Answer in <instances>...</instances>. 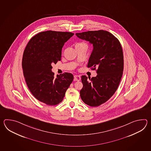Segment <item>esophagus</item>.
<instances>
[{
	"label": "esophagus",
	"instance_id": "obj_1",
	"mask_svg": "<svg viewBox=\"0 0 151 151\" xmlns=\"http://www.w3.org/2000/svg\"><path fill=\"white\" fill-rule=\"evenodd\" d=\"M74 80L76 81H80L81 80V77L80 76H78V75H75L74 76Z\"/></svg>",
	"mask_w": 151,
	"mask_h": 151
}]
</instances>
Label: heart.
Instances as JSON below:
<instances>
[{
    "mask_svg": "<svg viewBox=\"0 0 151 151\" xmlns=\"http://www.w3.org/2000/svg\"><path fill=\"white\" fill-rule=\"evenodd\" d=\"M83 44V43H79V44Z\"/></svg>",
    "mask_w": 151,
    "mask_h": 151,
    "instance_id": "1",
    "label": "heart"
}]
</instances>
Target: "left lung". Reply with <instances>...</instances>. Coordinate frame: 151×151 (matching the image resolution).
<instances>
[{
	"mask_svg": "<svg viewBox=\"0 0 151 151\" xmlns=\"http://www.w3.org/2000/svg\"><path fill=\"white\" fill-rule=\"evenodd\" d=\"M79 38L93 44V49L87 65L95 70L96 77L81 76L83 87L80 97L88 106L96 107L106 102L117 90L124 70V56L119 40L104 30L77 33Z\"/></svg>",
	"mask_w": 151,
	"mask_h": 151,
	"instance_id": "obj_1",
	"label": "left lung"
}]
</instances>
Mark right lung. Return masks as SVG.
Listing matches in <instances>:
<instances>
[{"label":"right lung","instance_id":"right-lung-1","mask_svg":"<svg viewBox=\"0 0 151 151\" xmlns=\"http://www.w3.org/2000/svg\"><path fill=\"white\" fill-rule=\"evenodd\" d=\"M74 35L71 32L47 31L33 37L26 45L22 59L24 76L32 95L48 105L61 103L73 80L65 72L54 77L51 64L61 60L65 43Z\"/></svg>","mask_w":151,"mask_h":151}]
</instances>
